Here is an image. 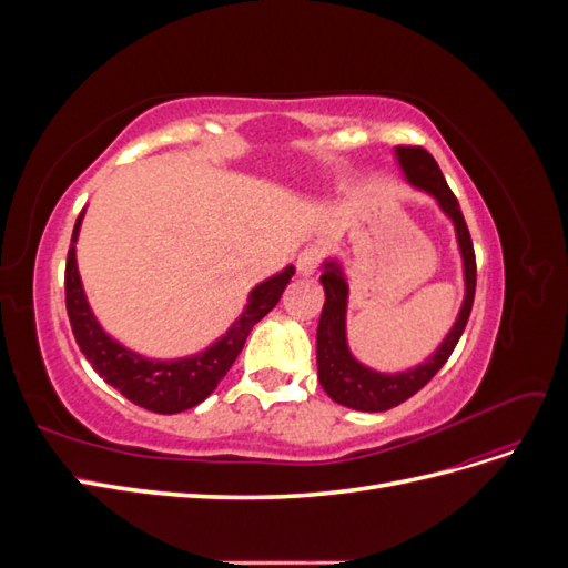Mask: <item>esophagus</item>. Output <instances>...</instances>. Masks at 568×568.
<instances>
[{"label":"esophagus","instance_id":"34e87169","mask_svg":"<svg viewBox=\"0 0 568 568\" xmlns=\"http://www.w3.org/2000/svg\"><path fill=\"white\" fill-rule=\"evenodd\" d=\"M317 263H320V251L305 248V251H301L298 257H296V272L301 274V277H311V274H313L315 267H317Z\"/></svg>","mask_w":568,"mask_h":568}]
</instances>
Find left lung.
<instances>
[{
    "instance_id": "obj_1",
    "label": "left lung",
    "mask_w": 568,
    "mask_h": 568,
    "mask_svg": "<svg viewBox=\"0 0 568 568\" xmlns=\"http://www.w3.org/2000/svg\"><path fill=\"white\" fill-rule=\"evenodd\" d=\"M393 159L400 168L403 180L412 189H417V192L432 196L438 205V211L450 220L462 261L464 294L453 326L432 355L412 367L382 372L365 365L363 359L353 355L348 343L351 280L346 272V263H343L341 255L324 257L320 265L324 305L317 324V379L334 403L359 412L390 409L405 403L409 395H415L419 388H424L434 379V374L448 363L464 326H467L476 291V261L471 236L467 230V222L462 217L459 203L450 192L448 182H445L438 163L434 161L432 153L424 151L422 146H395Z\"/></svg>"
}]
</instances>
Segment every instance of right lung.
I'll use <instances>...</instances> for the list:
<instances>
[{"mask_svg":"<svg viewBox=\"0 0 568 568\" xmlns=\"http://www.w3.org/2000/svg\"><path fill=\"white\" fill-rule=\"evenodd\" d=\"M82 220L84 209L73 227V239L65 263V311L68 320H71L75 341L82 355L90 359V365L97 369L101 379L123 393L130 403L159 412V415H178V412L196 407L209 398L222 382V376L232 367L236 355L242 353L253 326L280 303L288 280L296 272L294 265H286L284 270L274 272L272 277L257 282L248 291L242 315L227 326L225 334H220L203 351L175 359L146 357L115 341L101 326L92 311L78 270L75 244Z\"/></svg>","mask_w":568,"mask_h":568,"instance_id":"obj_1","label":"right lung"}]
</instances>
